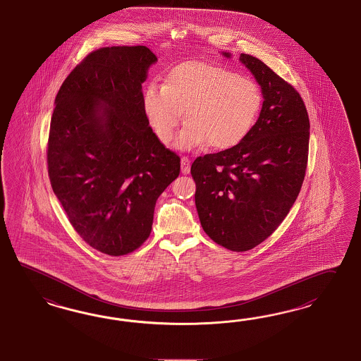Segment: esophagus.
<instances>
[{
	"instance_id": "obj_1",
	"label": "esophagus",
	"mask_w": 361,
	"mask_h": 361,
	"mask_svg": "<svg viewBox=\"0 0 361 361\" xmlns=\"http://www.w3.org/2000/svg\"><path fill=\"white\" fill-rule=\"evenodd\" d=\"M181 172L184 175H188L190 172V160L186 156L181 157Z\"/></svg>"
}]
</instances>
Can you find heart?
I'll list each match as a JSON object with an SVG mask.
<instances>
[{"mask_svg": "<svg viewBox=\"0 0 361 361\" xmlns=\"http://www.w3.org/2000/svg\"><path fill=\"white\" fill-rule=\"evenodd\" d=\"M262 89L252 78L216 64L189 61L176 66L164 84L151 82L143 110L156 137L169 145L185 111L188 122L176 146L190 149L209 143L218 151L240 145L259 118Z\"/></svg>", "mask_w": 361, "mask_h": 361, "instance_id": "1", "label": "heart"}]
</instances>
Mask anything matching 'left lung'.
Masks as SVG:
<instances>
[{
	"mask_svg": "<svg viewBox=\"0 0 361 361\" xmlns=\"http://www.w3.org/2000/svg\"><path fill=\"white\" fill-rule=\"evenodd\" d=\"M240 61L262 87L259 119L240 145L200 156L190 168L204 231L234 252L264 242L290 212L306 173L310 137L307 110L294 87L260 59L242 54Z\"/></svg>",
	"mask_w": 361,
	"mask_h": 361,
	"instance_id": "8db88e82",
	"label": "left lung"
}]
</instances>
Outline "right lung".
I'll return each instance as SVG.
<instances>
[{
	"mask_svg": "<svg viewBox=\"0 0 361 361\" xmlns=\"http://www.w3.org/2000/svg\"><path fill=\"white\" fill-rule=\"evenodd\" d=\"M156 60L146 46L96 49L55 98L49 183L76 233L109 256L146 242L159 195L180 175V156L157 139L143 110L142 84Z\"/></svg>",
	"mask_w": 361,
	"mask_h": 361,
	"instance_id": "obj_1",
	"label": "right lung"
}]
</instances>
